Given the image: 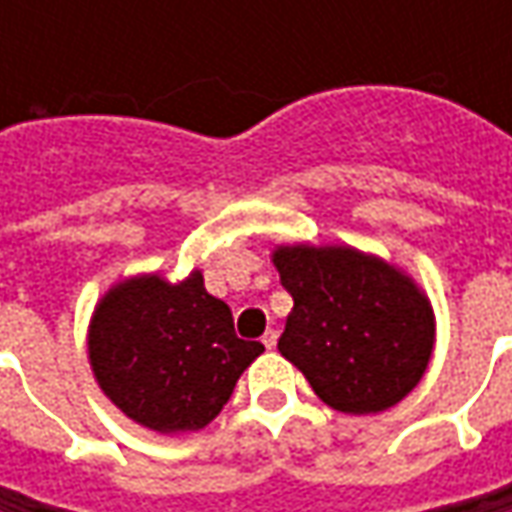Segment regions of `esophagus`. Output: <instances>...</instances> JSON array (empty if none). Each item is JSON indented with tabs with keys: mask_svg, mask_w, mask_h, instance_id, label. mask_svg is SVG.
I'll return each instance as SVG.
<instances>
[{
	"mask_svg": "<svg viewBox=\"0 0 512 512\" xmlns=\"http://www.w3.org/2000/svg\"><path fill=\"white\" fill-rule=\"evenodd\" d=\"M276 342H279V333H276V330H267L265 336H262V344H265L267 350H273V347H276Z\"/></svg>",
	"mask_w": 512,
	"mask_h": 512,
	"instance_id": "34e87169",
	"label": "esophagus"
}]
</instances>
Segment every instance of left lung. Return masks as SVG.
<instances>
[{"instance_id": "obj_1", "label": "left lung", "mask_w": 512, "mask_h": 512, "mask_svg": "<svg viewBox=\"0 0 512 512\" xmlns=\"http://www.w3.org/2000/svg\"><path fill=\"white\" fill-rule=\"evenodd\" d=\"M279 279L293 296L279 353L339 413L399 404L433 356V307L407 273L356 247L279 245Z\"/></svg>"}]
</instances>
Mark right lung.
Segmentation results:
<instances>
[{"mask_svg": "<svg viewBox=\"0 0 512 512\" xmlns=\"http://www.w3.org/2000/svg\"><path fill=\"white\" fill-rule=\"evenodd\" d=\"M265 350L233 330L230 307L205 290L202 270L170 285L130 276L99 299L88 359L102 393L156 433H193L213 422L245 367Z\"/></svg>", "mask_w": 512, "mask_h": 512, "instance_id": "obj_1", "label": "right lung"}]
</instances>
